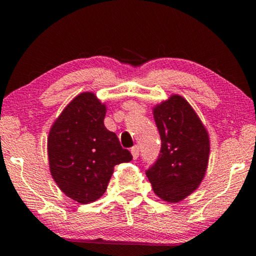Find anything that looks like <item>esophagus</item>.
Returning <instances> with one entry per match:
<instances>
[{
  "mask_svg": "<svg viewBox=\"0 0 256 256\" xmlns=\"http://www.w3.org/2000/svg\"><path fill=\"white\" fill-rule=\"evenodd\" d=\"M130 152H132V158H134V160L138 158V152H140L138 146H132V150H130Z\"/></svg>",
  "mask_w": 256,
  "mask_h": 256,
  "instance_id": "34e87169",
  "label": "esophagus"
}]
</instances>
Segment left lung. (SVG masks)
Returning a JSON list of instances; mask_svg holds the SVG:
<instances>
[{"mask_svg": "<svg viewBox=\"0 0 256 256\" xmlns=\"http://www.w3.org/2000/svg\"><path fill=\"white\" fill-rule=\"evenodd\" d=\"M154 118L162 146L158 158L146 174L160 199L180 202L200 185L205 176L210 155L208 130L180 96H171L156 104Z\"/></svg>", "mask_w": 256, "mask_h": 256, "instance_id": "8db88e82", "label": "left lung"}]
</instances>
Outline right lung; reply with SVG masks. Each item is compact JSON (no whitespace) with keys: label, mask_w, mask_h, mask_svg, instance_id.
I'll return each instance as SVG.
<instances>
[{"label":"right lung","mask_w":256,"mask_h":256,"mask_svg":"<svg viewBox=\"0 0 256 256\" xmlns=\"http://www.w3.org/2000/svg\"><path fill=\"white\" fill-rule=\"evenodd\" d=\"M106 104L92 92L76 96L52 124L48 138L50 171L58 188L80 204L106 191L114 166L130 162L115 132L104 127Z\"/></svg>","instance_id":"right-lung-1"}]
</instances>
